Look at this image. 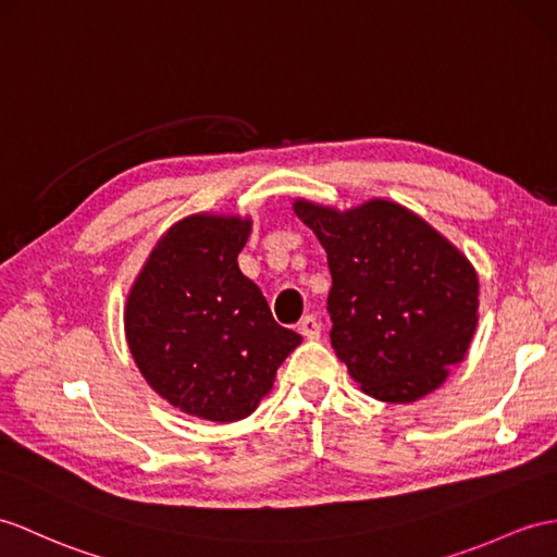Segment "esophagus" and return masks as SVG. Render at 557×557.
Listing matches in <instances>:
<instances>
[{"label": "esophagus", "mask_w": 557, "mask_h": 557, "mask_svg": "<svg viewBox=\"0 0 557 557\" xmlns=\"http://www.w3.org/2000/svg\"><path fill=\"white\" fill-rule=\"evenodd\" d=\"M300 333L307 337V341H317V337L321 335V321L317 317H305L300 321Z\"/></svg>", "instance_id": "esophagus-1"}]
</instances>
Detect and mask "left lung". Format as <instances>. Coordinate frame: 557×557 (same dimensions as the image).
<instances>
[{
    "mask_svg": "<svg viewBox=\"0 0 557 557\" xmlns=\"http://www.w3.org/2000/svg\"><path fill=\"white\" fill-rule=\"evenodd\" d=\"M329 255L331 345L366 395L409 404L466 359L480 281L468 257L399 202L351 210L295 200Z\"/></svg>",
    "mask_w": 557,
    "mask_h": 557,
    "instance_id": "1",
    "label": "left lung"
}]
</instances>
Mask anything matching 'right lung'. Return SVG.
I'll use <instances>...</instances> for the list:
<instances>
[{
    "label": "right lung",
    "mask_w": 557,
    "mask_h": 557,
    "mask_svg": "<svg viewBox=\"0 0 557 557\" xmlns=\"http://www.w3.org/2000/svg\"><path fill=\"white\" fill-rule=\"evenodd\" d=\"M252 222L191 214L168 228L127 295L125 335L146 383L214 423L250 416L302 335L274 321L238 252Z\"/></svg>",
    "instance_id": "add662e5"
}]
</instances>
